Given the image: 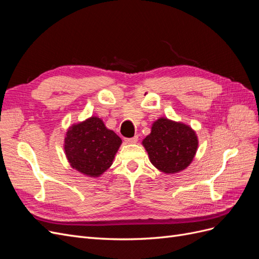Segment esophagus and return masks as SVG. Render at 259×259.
Returning <instances> with one entry per match:
<instances>
[{
	"label": "esophagus",
	"mask_w": 259,
	"mask_h": 259,
	"mask_svg": "<svg viewBox=\"0 0 259 259\" xmlns=\"http://www.w3.org/2000/svg\"><path fill=\"white\" fill-rule=\"evenodd\" d=\"M138 142V136H134L132 138H125V143L126 144H136Z\"/></svg>",
	"instance_id": "esophagus-1"
}]
</instances>
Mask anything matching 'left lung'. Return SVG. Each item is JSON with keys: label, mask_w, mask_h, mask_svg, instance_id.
Instances as JSON below:
<instances>
[{"label": "left lung", "mask_w": 259, "mask_h": 259, "mask_svg": "<svg viewBox=\"0 0 259 259\" xmlns=\"http://www.w3.org/2000/svg\"><path fill=\"white\" fill-rule=\"evenodd\" d=\"M142 144L156 169L165 174H176L193 161L199 139L189 125L161 116L152 123L150 134Z\"/></svg>", "instance_id": "left-lung-1"}]
</instances>
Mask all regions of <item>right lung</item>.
Segmentation results:
<instances>
[{"label":"right lung","mask_w":259,"mask_h":259,"mask_svg":"<svg viewBox=\"0 0 259 259\" xmlns=\"http://www.w3.org/2000/svg\"><path fill=\"white\" fill-rule=\"evenodd\" d=\"M121 145L122 139L100 117L92 115L70 125L64 149L70 166L84 176L97 178L112 165Z\"/></svg>","instance_id":"1"}]
</instances>
